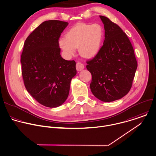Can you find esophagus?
<instances>
[{"label": "esophagus", "instance_id": "obj_1", "mask_svg": "<svg viewBox=\"0 0 156 156\" xmlns=\"http://www.w3.org/2000/svg\"><path fill=\"white\" fill-rule=\"evenodd\" d=\"M76 69H77L78 71H82V69H83V68H84V65H83L82 63H80V62H77V63H76Z\"/></svg>", "mask_w": 156, "mask_h": 156}]
</instances>
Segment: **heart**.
<instances>
[{
  "label": "heart",
  "mask_w": 156,
  "mask_h": 156,
  "mask_svg": "<svg viewBox=\"0 0 156 156\" xmlns=\"http://www.w3.org/2000/svg\"><path fill=\"white\" fill-rule=\"evenodd\" d=\"M102 37L101 25L79 23L67 32L65 39L59 40V45L68 55L74 54L75 49L78 48L82 57L90 58L98 54Z\"/></svg>",
  "instance_id": "1"
}]
</instances>
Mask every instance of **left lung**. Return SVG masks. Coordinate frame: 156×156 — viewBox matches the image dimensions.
Listing matches in <instances>:
<instances>
[{
    "instance_id": "1",
    "label": "left lung",
    "mask_w": 156,
    "mask_h": 156,
    "mask_svg": "<svg viewBox=\"0 0 156 156\" xmlns=\"http://www.w3.org/2000/svg\"><path fill=\"white\" fill-rule=\"evenodd\" d=\"M105 40L98 54L87 61L92 79L90 89L103 102L119 99L130 91L137 68L134 50L127 35L108 18L100 16Z\"/></svg>"
}]
</instances>
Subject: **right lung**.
<instances>
[{"mask_svg": "<svg viewBox=\"0 0 156 156\" xmlns=\"http://www.w3.org/2000/svg\"><path fill=\"white\" fill-rule=\"evenodd\" d=\"M68 25L58 20L43 22L27 38L21 54L25 87L48 107H58L66 100L71 80L77 73L75 61L60 55L59 38Z\"/></svg>", "mask_w": 156, "mask_h": 156, "instance_id": "add662e5", "label": "right lung"}]
</instances>
